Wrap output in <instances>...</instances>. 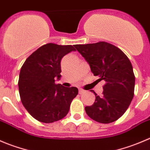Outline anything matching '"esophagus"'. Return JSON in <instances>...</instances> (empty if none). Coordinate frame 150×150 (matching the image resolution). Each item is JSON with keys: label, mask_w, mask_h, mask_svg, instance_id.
<instances>
[{"label": "esophagus", "mask_w": 150, "mask_h": 150, "mask_svg": "<svg viewBox=\"0 0 150 150\" xmlns=\"http://www.w3.org/2000/svg\"><path fill=\"white\" fill-rule=\"evenodd\" d=\"M86 93L85 90H82V89H79V93L80 95H82V94H84V93Z\"/></svg>", "instance_id": "1"}]
</instances>
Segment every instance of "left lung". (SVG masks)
<instances>
[{
	"mask_svg": "<svg viewBox=\"0 0 150 150\" xmlns=\"http://www.w3.org/2000/svg\"><path fill=\"white\" fill-rule=\"evenodd\" d=\"M77 51L89 63L91 71L104 80L101 96H96L92 106H85L87 115L93 120L108 124L124 115L134 96L135 75L128 57L120 49L106 41L76 44Z\"/></svg>",
	"mask_w": 150,
	"mask_h": 150,
	"instance_id": "left-lung-1",
	"label": "left lung"
}]
</instances>
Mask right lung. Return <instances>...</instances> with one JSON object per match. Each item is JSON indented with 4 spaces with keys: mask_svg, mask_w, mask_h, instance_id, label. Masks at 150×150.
I'll use <instances>...</instances> for the list:
<instances>
[{
    "mask_svg": "<svg viewBox=\"0 0 150 150\" xmlns=\"http://www.w3.org/2000/svg\"><path fill=\"white\" fill-rule=\"evenodd\" d=\"M75 50L71 45L48 43L33 52L22 66L18 81L20 99L28 113L39 122L52 123L63 119L78 95L76 87L54 83L56 77L61 76L62 58Z\"/></svg>",
    "mask_w": 150,
    "mask_h": 150,
    "instance_id": "obj_1",
    "label": "right lung"
}]
</instances>
